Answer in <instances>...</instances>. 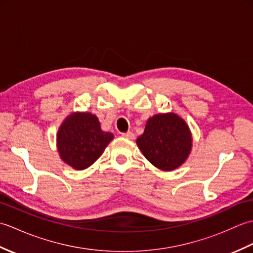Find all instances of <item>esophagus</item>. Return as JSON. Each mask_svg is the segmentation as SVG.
<instances>
[{
	"label": "esophagus",
	"mask_w": 253,
	"mask_h": 253,
	"mask_svg": "<svg viewBox=\"0 0 253 253\" xmlns=\"http://www.w3.org/2000/svg\"><path fill=\"white\" fill-rule=\"evenodd\" d=\"M122 136L124 138H126V139H129V140H133V139H135V133L131 132V131H128V132L123 133Z\"/></svg>",
	"instance_id": "obj_1"
}]
</instances>
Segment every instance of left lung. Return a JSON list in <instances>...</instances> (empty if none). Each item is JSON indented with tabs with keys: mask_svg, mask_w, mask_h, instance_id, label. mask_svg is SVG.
I'll use <instances>...</instances> for the list:
<instances>
[{
	"mask_svg": "<svg viewBox=\"0 0 253 253\" xmlns=\"http://www.w3.org/2000/svg\"><path fill=\"white\" fill-rule=\"evenodd\" d=\"M137 146L150 163L170 171L186 162L192 149L189 126L175 113H161L150 117L137 139Z\"/></svg>",
	"mask_w": 253,
	"mask_h": 253,
	"instance_id": "obj_1",
	"label": "left lung"
}]
</instances>
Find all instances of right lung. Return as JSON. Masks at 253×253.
<instances>
[{"label": "right lung", "mask_w": 253, "mask_h": 253, "mask_svg": "<svg viewBox=\"0 0 253 253\" xmlns=\"http://www.w3.org/2000/svg\"><path fill=\"white\" fill-rule=\"evenodd\" d=\"M114 135L101 129L99 118L89 112H73L61 124L56 147L64 163L74 169H88L104 152Z\"/></svg>", "instance_id": "add662e5"}]
</instances>
